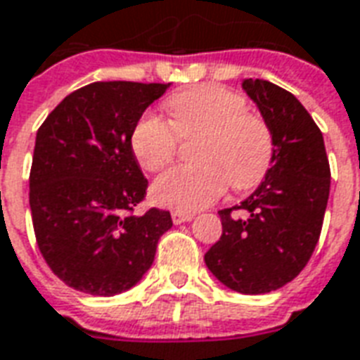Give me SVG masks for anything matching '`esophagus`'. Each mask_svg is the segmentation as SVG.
Returning <instances> with one entry per match:
<instances>
[{
    "label": "esophagus",
    "mask_w": 360,
    "mask_h": 360,
    "mask_svg": "<svg viewBox=\"0 0 360 360\" xmlns=\"http://www.w3.org/2000/svg\"><path fill=\"white\" fill-rule=\"evenodd\" d=\"M172 219L175 225H181V223H187V221L193 219V214H185V212H173Z\"/></svg>",
    "instance_id": "34e87169"
}]
</instances>
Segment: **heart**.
<instances>
[{
  "label": "heart",
  "instance_id": "heart-1",
  "mask_svg": "<svg viewBox=\"0 0 360 360\" xmlns=\"http://www.w3.org/2000/svg\"><path fill=\"white\" fill-rule=\"evenodd\" d=\"M172 124L145 114L131 133V150L146 172H160L177 150V141L202 133L198 166L173 167L153 185L156 204L196 212L214 204L227 183L236 191L259 185L267 175L275 143L267 122L248 112L246 98L221 85H198L167 98Z\"/></svg>",
  "mask_w": 360,
  "mask_h": 360
}]
</instances>
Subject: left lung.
<instances>
[{
	"mask_svg": "<svg viewBox=\"0 0 360 360\" xmlns=\"http://www.w3.org/2000/svg\"><path fill=\"white\" fill-rule=\"evenodd\" d=\"M273 133L265 179L221 210L223 234L204 255L212 275L240 294H269L294 281L321 236L330 194V166L321 129L297 98L267 79H242ZM242 209L246 218H234Z\"/></svg>",
	"mask_w": 360,
	"mask_h": 360,
	"instance_id": "1",
	"label": "left lung"
}]
</instances>
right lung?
<instances>
[{
    "label": "right lung",
    "instance_id": "right-lung-1",
    "mask_svg": "<svg viewBox=\"0 0 360 360\" xmlns=\"http://www.w3.org/2000/svg\"><path fill=\"white\" fill-rule=\"evenodd\" d=\"M169 84L95 82L60 101L36 135L30 210L39 252L70 288L116 295L145 276L164 210L133 215L148 181L131 150L143 112Z\"/></svg>",
    "mask_w": 360,
    "mask_h": 360
}]
</instances>
